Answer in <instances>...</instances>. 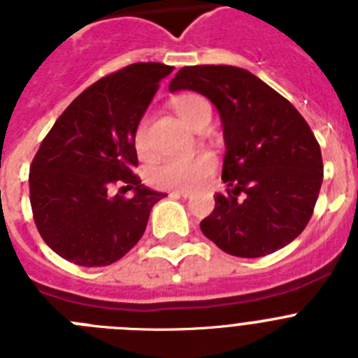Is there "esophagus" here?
Wrapping results in <instances>:
<instances>
[{
    "label": "esophagus",
    "instance_id": "esophagus-1",
    "mask_svg": "<svg viewBox=\"0 0 358 358\" xmlns=\"http://www.w3.org/2000/svg\"><path fill=\"white\" fill-rule=\"evenodd\" d=\"M170 195H179V197L182 199H189L192 197V192H186V189H176V192H172Z\"/></svg>",
    "mask_w": 358,
    "mask_h": 358
}]
</instances>
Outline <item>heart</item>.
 Wrapping results in <instances>:
<instances>
[{
    "label": "heart",
    "mask_w": 358,
    "mask_h": 358,
    "mask_svg": "<svg viewBox=\"0 0 358 358\" xmlns=\"http://www.w3.org/2000/svg\"><path fill=\"white\" fill-rule=\"evenodd\" d=\"M177 115L189 127L199 129L206 120H211V107L201 94H182L173 102ZM134 145L140 152L147 150V123L141 122L134 134ZM217 169V159L210 152H199L188 157H161L148 169V182L157 188L195 189L206 181Z\"/></svg>",
    "instance_id": "obj_1"
}]
</instances>
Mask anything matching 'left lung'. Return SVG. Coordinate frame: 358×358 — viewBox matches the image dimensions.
<instances>
[{
    "instance_id": "1",
    "label": "left lung",
    "mask_w": 358,
    "mask_h": 358,
    "mask_svg": "<svg viewBox=\"0 0 358 358\" xmlns=\"http://www.w3.org/2000/svg\"><path fill=\"white\" fill-rule=\"evenodd\" d=\"M169 90L204 94L222 120L229 189L217 194L202 233L240 258L271 255L301 235L321 189L322 157L296 107L236 66H186Z\"/></svg>"
}]
</instances>
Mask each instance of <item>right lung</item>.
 Masks as SVG:
<instances>
[{
    "label": "right lung",
    "mask_w": 358,
    "mask_h": 358,
    "mask_svg": "<svg viewBox=\"0 0 358 358\" xmlns=\"http://www.w3.org/2000/svg\"><path fill=\"white\" fill-rule=\"evenodd\" d=\"M173 71L136 62L90 85L53 123L30 166V204L41 236L64 260L103 267L143 236L164 197L141 185L134 134L159 82ZM125 182L120 194L112 186ZM135 195L125 199L122 191Z\"/></svg>",
    "instance_id": "add662e5"
}]
</instances>
